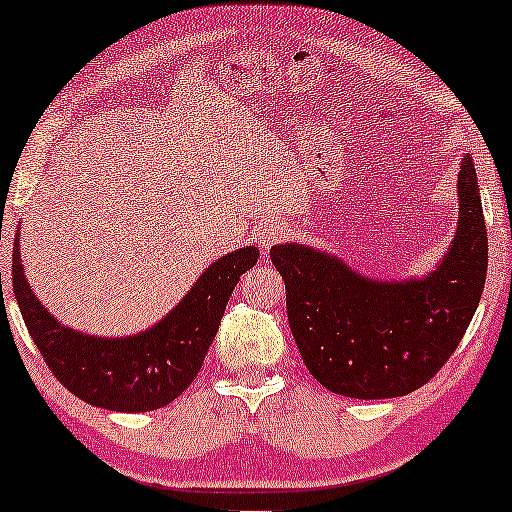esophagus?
<instances>
[{
	"mask_svg": "<svg viewBox=\"0 0 512 512\" xmlns=\"http://www.w3.org/2000/svg\"><path fill=\"white\" fill-rule=\"evenodd\" d=\"M286 237V230L282 226H268L263 228L261 233V249L263 251H270L275 244H279Z\"/></svg>",
	"mask_w": 512,
	"mask_h": 512,
	"instance_id": "obj_1",
	"label": "esophagus"
}]
</instances>
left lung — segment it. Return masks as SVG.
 <instances>
[{
	"label": "left lung",
	"mask_w": 512,
	"mask_h": 512,
	"mask_svg": "<svg viewBox=\"0 0 512 512\" xmlns=\"http://www.w3.org/2000/svg\"><path fill=\"white\" fill-rule=\"evenodd\" d=\"M286 314L307 370L349 398L424 387L459 347L487 277V228L471 156L459 170V228L438 270L415 282H370L338 258L279 244Z\"/></svg>",
	"instance_id": "8db88e82"
}]
</instances>
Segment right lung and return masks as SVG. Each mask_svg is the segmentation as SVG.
Returning a JSON list of instances; mask_svg holds the SVG:
<instances>
[{
	"instance_id": "right-lung-1",
	"label": "right lung",
	"mask_w": 512,
	"mask_h": 512,
	"mask_svg": "<svg viewBox=\"0 0 512 512\" xmlns=\"http://www.w3.org/2000/svg\"><path fill=\"white\" fill-rule=\"evenodd\" d=\"M258 261L247 247L209 265L191 293L158 326L132 338H90L58 324L34 298L13 242V293L55 380L97 408L146 412L172 403L200 373L235 284Z\"/></svg>"
}]
</instances>
